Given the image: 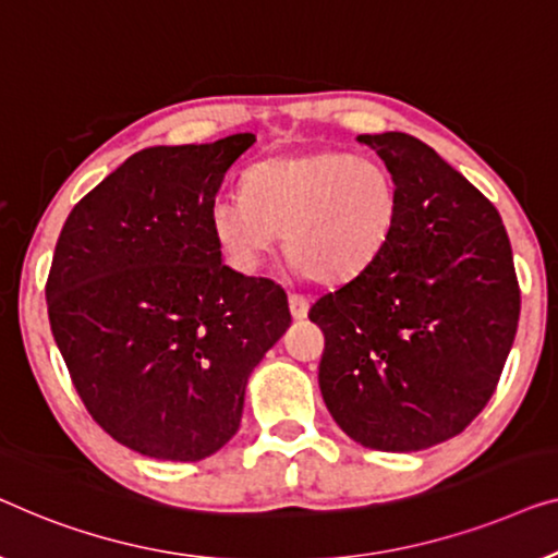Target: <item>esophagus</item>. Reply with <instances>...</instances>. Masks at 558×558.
Listing matches in <instances>:
<instances>
[{"instance_id": "obj_1", "label": "esophagus", "mask_w": 558, "mask_h": 558, "mask_svg": "<svg viewBox=\"0 0 558 558\" xmlns=\"http://www.w3.org/2000/svg\"><path fill=\"white\" fill-rule=\"evenodd\" d=\"M288 303H290V313H293V318H305V316H308V298H305V295L290 293L288 295Z\"/></svg>"}]
</instances>
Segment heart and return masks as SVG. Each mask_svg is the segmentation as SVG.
Here are the masks:
<instances>
[{"mask_svg":"<svg viewBox=\"0 0 558 558\" xmlns=\"http://www.w3.org/2000/svg\"><path fill=\"white\" fill-rule=\"evenodd\" d=\"M397 186L381 163L343 151L276 156L242 179V197H219L209 227L234 270L250 272L286 234V253L313 282L361 276L389 245Z\"/></svg>","mask_w":558,"mask_h":558,"instance_id":"heart-1","label":"heart"}]
</instances>
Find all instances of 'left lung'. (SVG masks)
<instances>
[{
  "instance_id": "1",
  "label": "left lung",
  "mask_w": 558,
  "mask_h": 558,
  "mask_svg": "<svg viewBox=\"0 0 558 558\" xmlns=\"http://www.w3.org/2000/svg\"><path fill=\"white\" fill-rule=\"evenodd\" d=\"M397 186L389 245L311 305L324 331V402L343 433L384 452L460 435L498 387L521 288L498 209L410 133L359 136Z\"/></svg>"
}]
</instances>
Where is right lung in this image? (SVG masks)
<instances>
[{
	"label": "right lung",
	"mask_w": 558,
	"mask_h": 558,
	"mask_svg": "<svg viewBox=\"0 0 558 558\" xmlns=\"http://www.w3.org/2000/svg\"><path fill=\"white\" fill-rule=\"evenodd\" d=\"M255 144L151 146L70 211L45 295L85 410L156 460L194 462L238 433L245 384L290 326L276 280L222 263L209 207Z\"/></svg>",
	"instance_id": "1"
}]
</instances>
